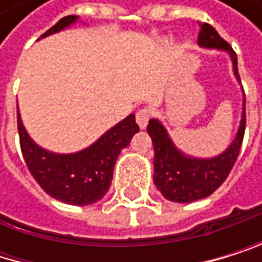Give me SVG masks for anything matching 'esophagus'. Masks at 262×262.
<instances>
[{
  "instance_id": "1",
  "label": "esophagus",
  "mask_w": 262,
  "mask_h": 262,
  "mask_svg": "<svg viewBox=\"0 0 262 262\" xmlns=\"http://www.w3.org/2000/svg\"><path fill=\"white\" fill-rule=\"evenodd\" d=\"M149 119H150V112L147 108L138 110V112H137V124L140 125V128H146Z\"/></svg>"
}]
</instances>
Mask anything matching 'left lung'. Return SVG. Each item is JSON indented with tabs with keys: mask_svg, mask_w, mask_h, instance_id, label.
<instances>
[{
	"mask_svg": "<svg viewBox=\"0 0 262 262\" xmlns=\"http://www.w3.org/2000/svg\"><path fill=\"white\" fill-rule=\"evenodd\" d=\"M198 45L207 50L226 52L233 62V72L241 83L237 72V55L231 45L223 40L215 29L200 23ZM147 134L154 144V184L160 193L174 203H192L212 195L225 182L231 168L234 166L245 134V96L242 100V116L237 134L222 154L209 159L192 157L173 143L168 130L159 119H150Z\"/></svg>",
	"mask_w": 262,
	"mask_h": 262,
	"instance_id": "1",
	"label": "left lung"
}]
</instances>
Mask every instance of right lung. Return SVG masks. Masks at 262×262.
<instances>
[{
  "label": "right lung",
  "instance_id": "1",
  "mask_svg": "<svg viewBox=\"0 0 262 262\" xmlns=\"http://www.w3.org/2000/svg\"><path fill=\"white\" fill-rule=\"evenodd\" d=\"M77 21L78 15H67L43 33L40 39L59 33ZM17 125L23 159L36 182L52 198L74 206L94 204L105 196L112 185L115 163L121 150L140 130L135 115H128L91 146L72 154H56L40 147L28 135L18 112Z\"/></svg>",
  "mask_w": 262,
  "mask_h": 262
}]
</instances>
